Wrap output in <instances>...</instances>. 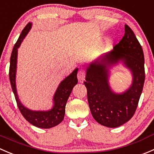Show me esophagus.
<instances>
[{"label":"esophagus","mask_w":154,"mask_h":154,"mask_svg":"<svg viewBox=\"0 0 154 154\" xmlns=\"http://www.w3.org/2000/svg\"><path fill=\"white\" fill-rule=\"evenodd\" d=\"M85 77H86V72L83 69H80L77 73V79L80 83H83L85 80Z\"/></svg>","instance_id":"esophagus-1"}]
</instances>
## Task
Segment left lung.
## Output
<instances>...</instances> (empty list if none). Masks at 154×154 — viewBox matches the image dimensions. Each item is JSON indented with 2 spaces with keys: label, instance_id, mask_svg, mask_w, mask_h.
Listing matches in <instances>:
<instances>
[{
  "label": "left lung",
  "instance_id": "obj_1",
  "mask_svg": "<svg viewBox=\"0 0 154 154\" xmlns=\"http://www.w3.org/2000/svg\"><path fill=\"white\" fill-rule=\"evenodd\" d=\"M122 60L132 71L133 83L126 91L113 93L109 85V68ZM145 79L142 47L133 31L125 25V34L113 50L90 63L84 84L93 118L101 125L116 128L129 121L138 107Z\"/></svg>",
  "mask_w": 154,
  "mask_h": 154
}]
</instances>
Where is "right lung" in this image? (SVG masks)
I'll return each instance as SVG.
<instances>
[{"label": "right lung", "mask_w": 154, "mask_h": 154, "mask_svg": "<svg viewBox=\"0 0 154 154\" xmlns=\"http://www.w3.org/2000/svg\"><path fill=\"white\" fill-rule=\"evenodd\" d=\"M31 25L32 24L31 22H28L26 26L22 30L18 41L15 44L13 51H12L11 57H10L9 77H10V84H11L12 89L14 93L17 106L25 120L36 127L50 129V128L54 127L59 125L63 120L65 113V105H66L68 97L74 86L78 82L77 77L78 68H76L69 76L62 80L59 86H58L57 90L55 92L54 97H53L54 105L51 110H47V111H34V110H31L24 107V105H22V104L19 101L16 87L17 52L18 48L21 45L23 39L27 35L29 30L31 29Z\"/></svg>", "instance_id": "add662e5"}]
</instances>
